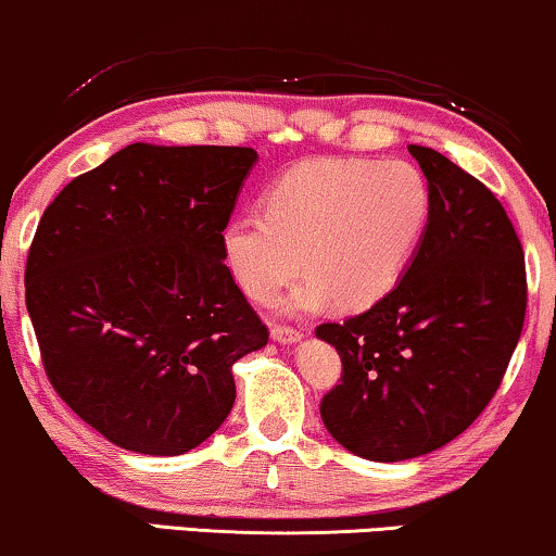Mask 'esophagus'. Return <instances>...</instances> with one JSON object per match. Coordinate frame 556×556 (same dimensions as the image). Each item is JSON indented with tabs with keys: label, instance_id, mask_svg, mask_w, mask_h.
<instances>
[{
	"label": "esophagus",
	"instance_id": "34e87169",
	"mask_svg": "<svg viewBox=\"0 0 556 556\" xmlns=\"http://www.w3.org/2000/svg\"><path fill=\"white\" fill-rule=\"evenodd\" d=\"M271 339L277 343H298L302 339V330L290 328V326H274L271 328Z\"/></svg>",
	"mask_w": 556,
	"mask_h": 556
}]
</instances>
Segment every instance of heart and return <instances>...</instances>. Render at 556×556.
I'll return each mask as SVG.
<instances>
[{
	"label": "heart",
	"instance_id": "heart-1",
	"mask_svg": "<svg viewBox=\"0 0 556 556\" xmlns=\"http://www.w3.org/2000/svg\"><path fill=\"white\" fill-rule=\"evenodd\" d=\"M428 217L431 187L410 161L311 159L266 189L264 215L230 217L220 254L251 300L269 302L302 266L290 311H318L330 298L362 311L395 287Z\"/></svg>",
	"mask_w": 556,
	"mask_h": 556
}]
</instances>
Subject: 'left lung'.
Returning <instances> with one entry per match:
<instances>
[{
    "label": "left lung",
    "mask_w": 556,
    "mask_h": 556,
    "mask_svg": "<svg viewBox=\"0 0 556 556\" xmlns=\"http://www.w3.org/2000/svg\"><path fill=\"white\" fill-rule=\"evenodd\" d=\"M431 187V217L403 279L369 311L323 323L341 384L320 400L351 454L403 462L475 424L501 388L526 318V264L497 197L426 146H407Z\"/></svg>",
    "instance_id": "obj_1"
}]
</instances>
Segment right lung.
Segmentation results:
<instances>
[{"label":"right lung","instance_id":"obj_1","mask_svg":"<svg viewBox=\"0 0 556 556\" xmlns=\"http://www.w3.org/2000/svg\"><path fill=\"white\" fill-rule=\"evenodd\" d=\"M258 153L132 143L61 189L35 230L25 302L53 390L112 444L200 446L269 330L220 254Z\"/></svg>","mask_w":556,"mask_h":556}]
</instances>
